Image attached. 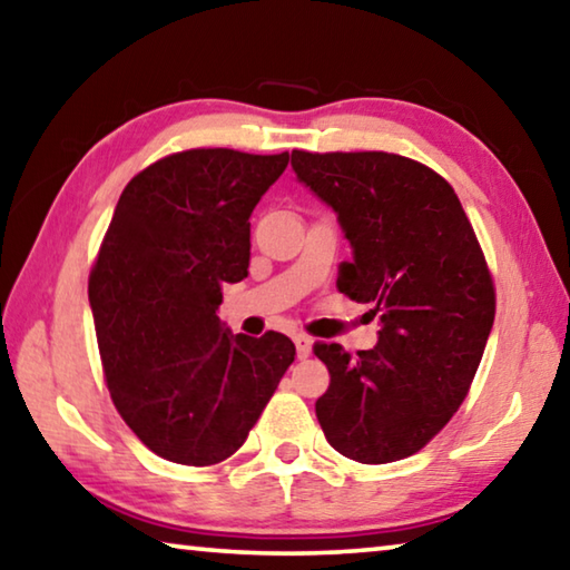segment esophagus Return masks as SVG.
<instances>
[{"mask_svg":"<svg viewBox=\"0 0 570 570\" xmlns=\"http://www.w3.org/2000/svg\"><path fill=\"white\" fill-rule=\"evenodd\" d=\"M295 348H297V358H307V356H311V351H313V338H307V335L297 333L295 335Z\"/></svg>","mask_w":570,"mask_h":570,"instance_id":"obj_1","label":"esophagus"}]
</instances>
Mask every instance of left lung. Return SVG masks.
<instances>
[{
	"label": "left lung",
	"instance_id": "1",
	"mask_svg": "<svg viewBox=\"0 0 570 570\" xmlns=\"http://www.w3.org/2000/svg\"><path fill=\"white\" fill-rule=\"evenodd\" d=\"M293 171L351 242L338 291L371 303L379 343H315L331 386L315 401L335 452L363 464L414 454L468 396L495 321V287L450 184L384 151H293Z\"/></svg>",
	"mask_w": 570,
	"mask_h": 570
}]
</instances>
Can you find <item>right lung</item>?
<instances>
[{
  "label": "right lung",
  "instance_id": "obj_1",
  "mask_svg": "<svg viewBox=\"0 0 570 570\" xmlns=\"http://www.w3.org/2000/svg\"><path fill=\"white\" fill-rule=\"evenodd\" d=\"M291 156L171 154L128 181L88 297L110 399L148 450L207 468L235 454L295 361L293 341L232 333L222 287L247 277L249 217Z\"/></svg>",
  "mask_w": 570,
  "mask_h": 570
}]
</instances>
